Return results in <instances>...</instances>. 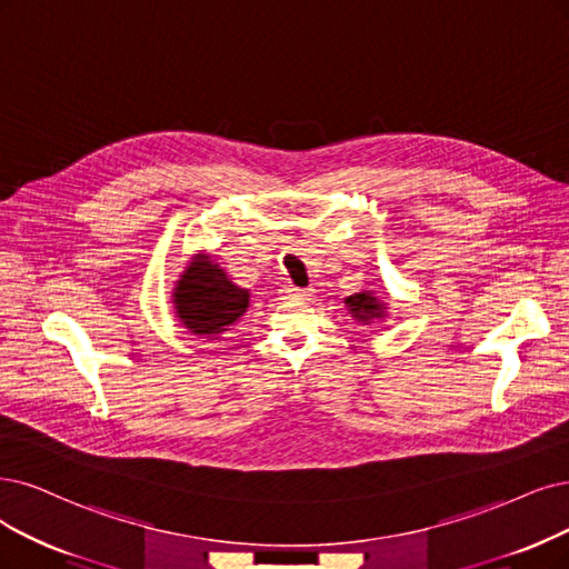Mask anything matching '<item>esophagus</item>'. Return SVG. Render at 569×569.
Segmentation results:
<instances>
[{"mask_svg": "<svg viewBox=\"0 0 569 569\" xmlns=\"http://www.w3.org/2000/svg\"><path fill=\"white\" fill-rule=\"evenodd\" d=\"M288 296H290L292 300H305V298H309V288H296V286H290V288H288Z\"/></svg>", "mask_w": 569, "mask_h": 569, "instance_id": "1", "label": "esophagus"}]
</instances>
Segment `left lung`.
<instances>
[{
    "instance_id": "8db88e82",
    "label": "left lung",
    "mask_w": 569,
    "mask_h": 569,
    "mask_svg": "<svg viewBox=\"0 0 569 569\" xmlns=\"http://www.w3.org/2000/svg\"><path fill=\"white\" fill-rule=\"evenodd\" d=\"M347 305H349V311L359 321H370V319L382 317V305L377 302L370 292H356V296L347 298Z\"/></svg>"
}]
</instances>
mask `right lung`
<instances>
[{
	"label": "right lung",
	"instance_id": "right-lung-1",
	"mask_svg": "<svg viewBox=\"0 0 569 569\" xmlns=\"http://www.w3.org/2000/svg\"><path fill=\"white\" fill-rule=\"evenodd\" d=\"M173 300L178 317L189 330L216 338L243 317L248 290L231 283L218 264L199 260L182 273Z\"/></svg>",
	"mask_w": 569,
	"mask_h": 569
}]
</instances>
